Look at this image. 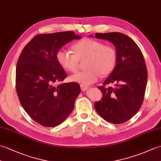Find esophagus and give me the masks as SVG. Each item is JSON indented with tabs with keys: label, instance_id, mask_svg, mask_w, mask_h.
<instances>
[{
	"label": "esophagus",
	"instance_id": "obj_1",
	"mask_svg": "<svg viewBox=\"0 0 161 161\" xmlns=\"http://www.w3.org/2000/svg\"><path fill=\"white\" fill-rule=\"evenodd\" d=\"M80 88H81V91H86V90L88 89V86H87L83 85V84H81V85H80Z\"/></svg>",
	"mask_w": 161,
	"mask_h": 161
}]
</instances>
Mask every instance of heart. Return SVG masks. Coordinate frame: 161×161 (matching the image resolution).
Listing matches in <instances>:
<instances>
[{
    "instance_id": "heart-1",
    "label": "heart",
    "mask_w": 161,
    "mask_h": 161,
    "mask_svg": "<svg viewBox=\"0 0 161 161\" xmlns=\"http://www.w3.org/2000/svg\"><path fill=\"white\" fill-rule=\"evenodd\" d=\"M73 54L65 49H59L56 59L63 69L69 72H75L80 62L84 61L86 68L70 77V81L83 85H90L99 80L101 75L106 76L113 72L117 63L115 48L106 45L99 40L86 38L75 43Z\"/></svg>"
}]
</instances>
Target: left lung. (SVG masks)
Returning <instances> with one entry per match:
<instances>
[{
    "label": "left lung",
    "mask_w": 161,
    "mask_h": 161,
    "mask_svg": "<svg viewBox=\"0 0 161 161\" xmlns=\"http://www.w3.org/2000/svg\"><path fill=\"white\" fill-rule=\"evenodd\" d=\"M95 38L114 44L117 63L103 86L98 87L103 97L95 103V108L106 121L120 124L133 117L143 103L147 82L145 59L135 42L123 33H96ZM110 83L115 86L108 87Z\"/></svg>",
    "instance_id": "left-lung-1"
}]
</instances>
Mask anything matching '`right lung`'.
<instances>
[{"mask_svg": "<svg viewBox=\"0 0 161 161\" xmlns=\"http://www.w3.org/2000/svg\"><path fill=\"white\" fill-rule=\"evenodd\" d=\"M81 36L73 31L38 34L26 45L18 59L16 88L29 117L44 127L60 124L71 113L80 92L76 82L62 81L67 75L56 53L67 42Z\"/></svg>", "mask_w": 161, "mask_h": 161, "instance_id": "add662e5", "label": "right lung"}]
</instances>
